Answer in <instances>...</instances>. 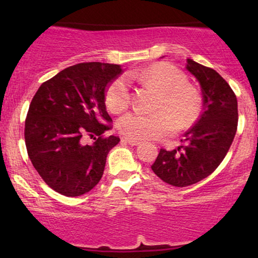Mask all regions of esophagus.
Returning <instances> with one entry per match:
<instances>
[{
    "mask_svg": "<svg viewBox=\"0 0 258 258\" xmlns=\"http://www.w3.org/2000/svg\"><path fill=\"white\" fill-rule=\"evenodd\" d=\"M124 141L125 143H128V144H130V146H139V144L141 143L140 141H136V140H132V139H124L123 140Z\"/></svg>",
    "mask_w": 258,
    "mask_h": 258,
    "instance_id": "1",
    "label": "esophagus"
}]
</instances>
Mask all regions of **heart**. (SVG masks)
Here are the masks:
<instances>
[{"label": "heart", "mask_w": 258, "mask_h": 258, "mask_svg": "<svg viewBox=\"0 0 258 258\" xmlns=\"http://www.w3.org/2000/svg\"><path fill=\"white\" fill-rule=\"evenodd\" d=\"M128 76L144 87L155 88L161 97L155 107L158 111L151 114L132 111L119 118L117 126L122 135L136 141L156 140L170 135L176 128H188L199 118L202 108L201 93L192 84L186 83L185 75L175 66L155 63L129 73ZM130 102L128 81L124 76H118L107 88L105 104L111 112L118 114L129 107Z\"/></svg>", "instance_id": "obj_1"}]
</instances>
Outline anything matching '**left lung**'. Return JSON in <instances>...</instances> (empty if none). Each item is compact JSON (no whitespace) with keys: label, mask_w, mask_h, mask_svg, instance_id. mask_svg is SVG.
Returning a JSON list of instances; mask_svg holds the SVG:
<instances>
[{"label":"left lung","mask_w":258,"mask_h":258,"mask_svg":"<svg viewBox=\"0 0 258 258\" xmlns=\"http://www.w3.org/2000/svg\"><path fill=\"white\" fill-rule=\"evenodd\" d=\"M185 68L201 84L203 111L184 134V144L162 148L151 169L162 181L183 188L213 174L223 161L237 130V98L216 70L186 59Z\"/></svg>","instance_id":"8db88e82"}]
</instances>
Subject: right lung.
Returning a JSON list of instances; mask_svg holds the SVG:
<instances>
[{
	"instance_id": "add662e5",
	"label": "right lung",
	"mask_w": 258,
	"mask_h": 258,
	"mask_svg": "<svg viewBox=\"0 0 258 258\" xmlns=\"http://www.w3.org/2000/svg\"><path fill=\"white\" fill-rule=\"evenodd\" d=\"M121 73L118 64L79 63L42 83L31 100L24 125L28 156L56 192L81 196L102 178L108 153L119 142L103 136L112 121L105 91Z\"/></svg>"
}]
</instances>
